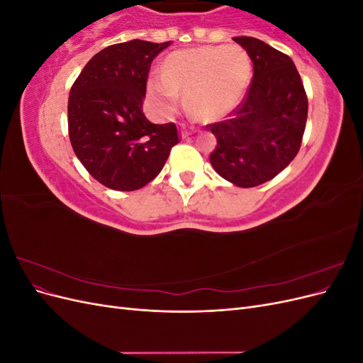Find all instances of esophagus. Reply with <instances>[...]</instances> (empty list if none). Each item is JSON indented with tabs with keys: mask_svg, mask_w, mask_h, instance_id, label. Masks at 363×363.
<instances>
[{
	"mask_svg": "<svg viewBox=\"0 0 363 363\" xmlns=\"http://www.w3.org/2000/svg\"><path fill=\"white\" fill-rule=\"evenodd\" d=\"M189 136H191L189 131L183 128V130H182V138H183V139H186V138H189Z\"/></svg>",
	"mask_w": 363,
	"mask_h": 363,
	"instance_id": "34e87169",
	"label": "esophagus"
}]
</instances>
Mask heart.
<instances>
[{"mask_svg":"<svg viewBox=\"0 0 363 363\" xmlns=\"http://www.w3.org/2000/svg\"><path fill=\"white\" fill-rule=\"evenodd\" d=\"M250 72L248 54L235 45L180 50L163 60L162 75L150 77L148 92L164 115L175 112L182 92L196 115L216 119L238 103Z\"/></svg>","mask_w":363,"mask_h":363,"instance_id":"b5f03b06","label":"heart"}]
</instances>
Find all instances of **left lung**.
<instances>
[{"label":"left lung","instance_id":"1","mask_svg":"<svg viewBox=\"0 0 363 363\" xmlns=\"http://www.w3.org/2000/svg\"><path fill=\"white\" fill-rule=\"evenodd\" d=\"M252 62V80L232 116L208 125L213 169L239 188L267 183L294 160L307 121V96L292 59L256 38H233Z\"/></svg>","mask_w":363,"mask_h":363}]
</instances>
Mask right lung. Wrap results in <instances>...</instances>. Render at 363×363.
Returning a JSON list of instances; mask_svg holds the SVG:
<instances>
[{
  "instance_id": "add662e5",
  "label": "right lung",
  "mask_w": 363,
  "mask_h": 363,
  "mask_svg": "<svg viewBox=\"0 0 363 363\" xmlns=\"http://www.w3.org/2000/svg\"><path fill=\"white\" fill-rule=\"evenodd\" d=\"M169 45L135 39L107 47L86 63L71 87V145L106 188H144L179 144L175 124H152L142 111L151 62Z\"/></svg>"
}]
</instances>
